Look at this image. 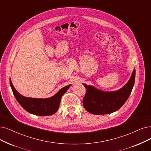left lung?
Instances as JSON below:
<instances>
[{
    "instance_id": "8db88e82",
    "label": "left lung",
    "mask_w": 151,
    "mask_h": 151,
    "mask_svg": "<svg viewBox=\"0 0 151 151\" xmlns=\"http://www.w3.org/2000/svg\"><path fill=\"white\" fill-rule=\"evenodd\" d=\"M136 70L134 69L128 82L116 91L105 92L92 86L82 83L86 88L83 99L85 109L93 114H106L118 110L128 100L134 87Z\"/></svg>"
}]
</instances>
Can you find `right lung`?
<instances>
[{
  "mask_svg": "<svg viewBox=\"0 0 151 151\" xmlns=\"http://www.w3.org/2000/svg\"><path fill=\"white\" fill-rule=\"evenodd\" d=\"M10 87L13 93L19 104L29 113L38 116H49L55 113L59 107L62 96L67 92L70 86L68 85L61 89L54 96L47 99H35L26 97L17 91L10 79Z\"/></svg>",
  "mask_w": 151,
  "mask_h": 151,
  "instance_id": "obj_1",
  "label": "right lung"
}]
</instances>
